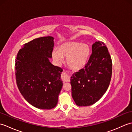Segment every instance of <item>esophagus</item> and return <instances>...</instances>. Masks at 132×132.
Masks as SVG:
<instances>
[{
    "instance_id": "1",
    "label": "esophagus",
    "mask_w": 132,
    "mask_h": 132,
    "mask_svg": "<svg viewBox=\"0 0 132 132\" xmlns=\"http://www.w3.org/2000/svg\"><path fill=\"white\" fill-rule=\"evenodd\" d=\"M61 79L63 81V82H69L70 80V77L66 73V72H62V74Z\"/></svg>"
}]
</instances>
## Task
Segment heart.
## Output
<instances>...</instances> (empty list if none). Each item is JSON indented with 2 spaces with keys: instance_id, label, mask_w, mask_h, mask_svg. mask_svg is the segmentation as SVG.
Listing matches in <instances>:
<instances>
[{
  "instance_id": "b5f03b06",
  "label": "heart",
  "mask_w": 132,
  "mask_h": 132,
  "mask_svg": "<svg viewBox=\"0 0 132 132\" xmlns=\"http://www.w3.org/2000/svg\"><path fill=\"white\" fill-rule=\"evenodd\" d=\"M91 54L88 44L78 42H69L60 46L58 50L52 53L53 57L57 63H61L63 57L66 58V63L73 70H79L85 66Z\"/></svg>"
}]
</instances>
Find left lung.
<instances>
[{
    "label": "left lung",
    "instance_id": "8db88e82",
    "mask_svg": "<svg viewBox=\"0 0 132 132\" xmlns=\"http://www.w3.org/2000/svg\"><path fill=\"white\" fill-rule=\"evenodd\" d=\"M112 63L105 44L95 42L92 54L84 68L71 77V94L78 106L94 104L107 90L111 79Z\"/></svg>",
    "mask_w": 132,
    "mask_h": 132
}]
</instances>
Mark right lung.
Wrapping results in <instances>:
<instances>
[{
	"mask_svg": "<svg viewBox=\"0 0 132 132\" xmlns=\"http://www.w3.org/2000/svg\"><path fill=\"white\" fill-rule=\"evenodd\" d=\"M54 38L46 36L24 44L15 60L18 87L28 102L39 109H50L57 105L62 87L63 70L49 61L52 57Z\"/></svg>",
	"mask_w": 132,
	"mask_h": 132,
	"instance_id": "add662e5",
	"label": "right lung"
}]
</instances>
